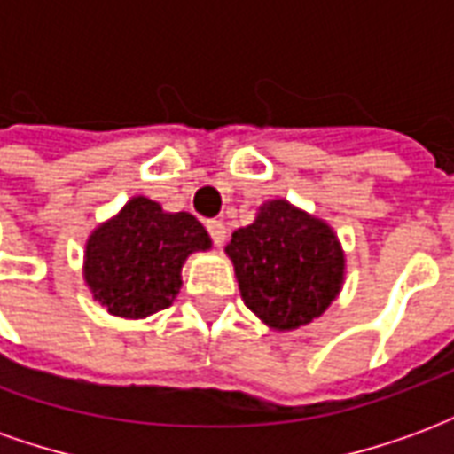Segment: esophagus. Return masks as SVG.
I'll list each match as a JSON object with an SVG mask.
<instances>
[{
    "label": "esophagus",
    "instance_id": "obj_1",
    "mask_svg": "<svg viewBox=\"0 0 454 454\" xmlns=\"http://www.w3.org/2000/svg\"><path fill=\"white\" fill-rule=\"evenodd\" d=\"M207 231H208V236H211V240L216 243L218 247L223 246L226 243V226H223V221H207Z\"/></svg>",
    "mask_w": 454,
    "mask_h": 454
}]
</instances>
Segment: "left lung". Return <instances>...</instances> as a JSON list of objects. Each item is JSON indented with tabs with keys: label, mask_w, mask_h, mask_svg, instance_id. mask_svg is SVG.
<instances>
[{
	"label": "left lung",
	"mask_w": 454,
	"mask_h": 454,
	"mask_svg": "<svg viewBox=\"0 0 454 454\" xmlns=\"http://www.w3.org/2000/svg\"><path fill=\"white\" fill-rule=\"evenodd\" d=\"M246 306L275 331H294L324 316L345 282L335 231L286 199L257 208L226 246Z\"/></svg>",
	"instance_id": "8db88e82"
}]
</instances>
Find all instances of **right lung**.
<instances>
[{
  "label": "right lung",
  "mask_w": 454,
  "mask_h": 454,
  "mask_svg": "<svg viewBox=\"0 0 454 454\" xmlns=\"http://www.w3.org/2000/svg\"><path fill=\"white\" fill-rule=\"evenodd\" d=\"M208 247L207 228L192 214H169L153 199L133 197L87 238L82 275L94 301L136 321L175 301L184 260Z\"/></svg>",
  "instance_id": "right-lung-1"
}]
</instances>
